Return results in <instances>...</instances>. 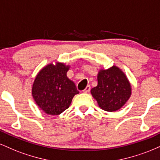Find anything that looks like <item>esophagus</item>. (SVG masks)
<instances>
[{
    "label": "esophagus",
    "instance_id": "1",
    "mask_svg": "<svg viewBox=\"0 0 160 160\" xmlns=\"http://www.w3.org/2000/svg\"><path fill=\"white\" fill-rule=\"evenodd\" d=\"M89 91H90V86H86V89H84V90L82 91V92H83L84 93H87V92H89Z\"/></svg>",
    "mask_w": 160,
    "mask_h": 160
}]
</instances>
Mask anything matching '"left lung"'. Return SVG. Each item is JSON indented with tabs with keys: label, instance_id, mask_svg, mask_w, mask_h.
Returning <instances> with one entry per match:
<instances>
[{
	"label": "left lung",
	"instance_id": "1",
	"mask_svg": "<svg viewBox=\"0 0 160 160\" xmlns=\"http://www.w3.org/2000/svg\"><path fill=\"white\" fill-rule=\"evenodd\" d=\"M91 94L102 110L113 112L126 104L131 96L132 88L124 73L113 66L99 71L98 85L91 89Z\"/></svg>",
	"mask_w": 160,
	"mask_h": 160
}]
</instances>
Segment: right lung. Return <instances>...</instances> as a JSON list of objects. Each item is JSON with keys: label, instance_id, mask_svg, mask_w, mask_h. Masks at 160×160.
Instances as JSON below:
<instances>
[{"label": "right lung", "instance_id": "right-lung-1", "mask_svg": "<svg viewBox=\"0 0 160 160\" xmlns=\"http://www.w3.org/2000/svg\"><path fill=\"white\" fill-rule=\"evenodd\" d=\"M69 65L57 62L43 68L36 76L32 86V96L38 107L49 115H58L69 108L79 91L69 80Z\"/></svg>", "mask_w": 160, "mask_h": 160}]
</instances>
